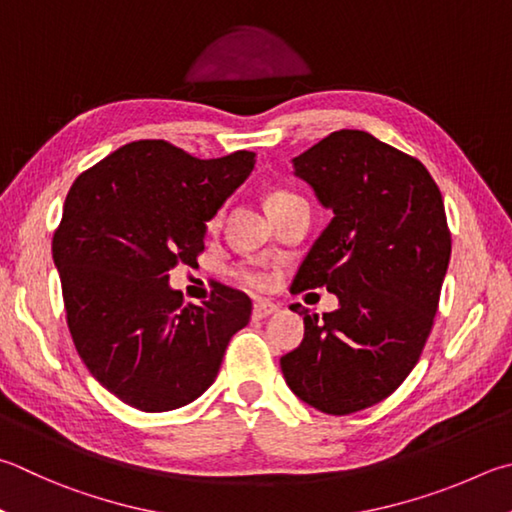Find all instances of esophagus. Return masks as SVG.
Instances as JSON below:
<instances>
[{"mask_svg":"<svg viewBox=\"0 0 512 512\" xmlns=\"http://www.w3.org/2000/svg\"><path fill=\"white\" fill-rule=\"evenodd\" d=\"M275 311H277V304L268 302V300H257L253 304V318L255 320H264V318H268V315H273Z\"/></svg>","mask_w":512,"mask_h":512,"instance_id":"obj_1","label":"esophagus"}]
</instances>
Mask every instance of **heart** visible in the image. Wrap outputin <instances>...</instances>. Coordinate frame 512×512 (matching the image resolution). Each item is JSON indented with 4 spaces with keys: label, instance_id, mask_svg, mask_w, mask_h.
I'll return each mask as SVG.
<instances>
[{
    "label": "heart",
    "instance_id": "b5f03b06",
    "mask_svg": "<svg viewBox=\"0 0 512 512\" xmlns=\"http://www.w3.org/2000/svg\"><path fill=\"white\" fill-rule=\"evenodd\" d=\"M291 197H295V194H288V192H275V194H271V199H268V206H277V203H282V201H286V199H291ZM221 219H224V208H221L219 212H215V217L210 219V228H217L219 224H221ZM237 277H239V282L244 284V286H248V288H255V291H259V288H264L266 284H268V275L262 271V268H257V266H239L237 268Z\"/></svg>",
    "mask_w": 512,
    "mask_h": 512
}]
</instances>
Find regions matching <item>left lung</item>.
Returning <instances> with one entry per match:
<instances>
[{
	"label": "left lung",
	"instance_id": "8db88e82",
	"mask_svg": "<svg viewBox=\"0 0 512 512\" xmlns=\"http://www.w3.org/2000/svg\"><path fill=\"white\" fill-rule=\"evenodd\" d=\"M333 219L297 271L295 293L327 286L340 309L304 315L282 374L315 410L345 416L410 376L430 336L452 239L425 165L360 129H340L293 159Z\"/></svg>",
	"mask_w": 512,
	"mask_h": 512
}]
</instances>
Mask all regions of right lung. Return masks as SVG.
<instances>
[{
	"label": "right lung",
	"mask_w": 512,
	"mask_h": 512,
	"mask_svg": "<svg viewBox=\"0 0 512 512\" xmlns=\"http://www.w3.org/2000/svg\"><path fill=\"white\" fill-rule=\"evenodd\" d=\"M255 152L197 159L167 141L123 145L73 181L53 235L67 324L98 383L143 412H170L215 383L248 295L219 284L201 306L170 288L203 253L206 221Z\"/></svg>",
	"instance_id": "add662e5"
}]
</instances>
